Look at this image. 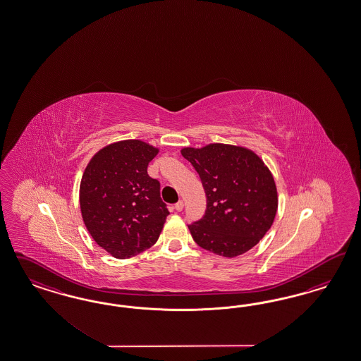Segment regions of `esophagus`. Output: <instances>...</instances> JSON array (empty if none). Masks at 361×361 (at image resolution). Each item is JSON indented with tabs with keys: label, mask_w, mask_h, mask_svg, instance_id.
Listing matches in <instances>:
<instances>
[{
	"label": "esophagus",
	"mask_w": 361,
	"mask_h": 361,
	"mask_svg": "<svg viewBox=\"0 0 361 361\" xmlns=\"http://www.w3.org/2000/svg\"><path fill=\"white\" fill-rule=\"evenodd\" d=\"M175 209L177 212H181L184 209V202L183 201H178L175 205Z\"/></svg>",
	"instance_id": "34e87169"
}]
</instances>
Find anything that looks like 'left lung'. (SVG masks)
Listing matches in <instances>:
<instances>
[{
  "mask_svg": "<svg viewBox=\"0 0 361 361\" xmlns=\"http://www.w3.org/2000/svg\"><path fill=\"white\" fill-rule=\"evenodd\" d=\"M207 195L201 219L188 225L197 245L226 258L249 252L273 225L278 193L270 169L255 153L214 142L183 148Z\"/></svg>",
  "mask_w": 361,
  "mask_h": 361,
  "instance_id": "obj_1",
  "label": "left lung"
}]
</instances>
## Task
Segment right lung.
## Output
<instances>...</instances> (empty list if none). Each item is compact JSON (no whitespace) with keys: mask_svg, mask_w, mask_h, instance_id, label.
I'll use <instances>...</instances> for the list:
<instances>
[{"mask_svg":"<svg viewBox=\"0 0 361 361\" xmlns=\"http://www.w3.org/2000/svg\"><path fill=\"white\" fill-rule=\"evenodd\" d=\"M159 149L142 140L102 148L82 176L79 202L91 237L112 257L126 259L159 240L169 212L160 183L147 168Z\"/></svg>","mask_w":361,"mask_h":361,"instance_id":"right-lung-1","label":"right lung"}]
</instances>
